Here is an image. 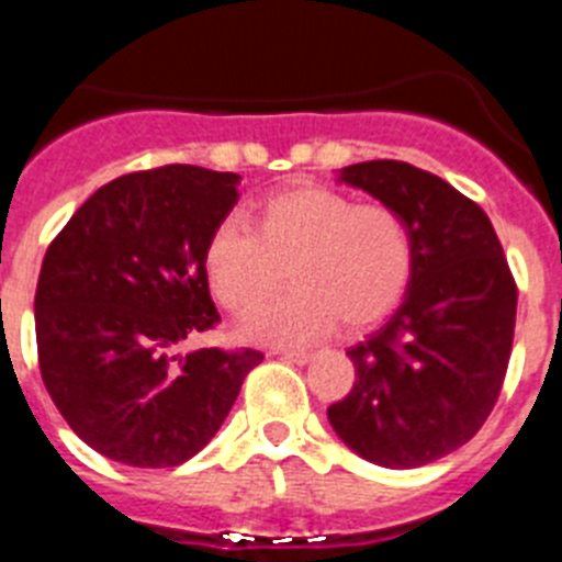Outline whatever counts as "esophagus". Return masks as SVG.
I'll return each mask as SVG.
<instances>
[{
    "label": "esophagus",
    "instance_id": "esophagus-1",
    "mask_svg": "<svg viewBox=\"0 0 562 562\" xmlns=\"http://www.w3.org/2000/svg\"><path fill=\"white\" fill-rule=\"evenodd\" d=\"M278 357L286 362H297V366H306L312 360L310 351H278Z\"/></svg>",
    "mask_w": 562,
    "mask_h": 562
}]
</instances>
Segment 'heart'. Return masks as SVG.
Returning <instances> with one entry per match:
<instances>
[{"label": "heart", "instance_id": "obj_1", "mask_svg": "<svg viewBox=\"0 0 562 562\" xmlns=\"http://www.w3.org/2000/svg\"><path fill=\"white\" fill-rule=\"evenodd\" d=\"M414 231L389 205H357L329 188L276 193L256 231L222 222L205 247L211 290L233 315H250L283 283L296 290L241 324L247 340L301 346L340 321L362 329L389 315L411 286Z\"/></svg>", "mask_w": 562, "mask_h": 562}]
</instances>
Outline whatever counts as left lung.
<instances>
[{
  "instance_id": "8db88e82",
  "label": "left lung",
  "mask_w": 562,
  "mask_h": 562,
  "mask_svg": "<svg viewBox=\"0 0 562 562\" xmlns=\"http://www.w3.org/2000/svg\"><path fill=\"white\" fill-rule=\"evenodd\" d=\"M337 182L394 207L416 267L400 310L346 355L355 385L326 416L342 445L391 470L430 464L473 439L498 402L518 290L493 222L436 173L369 160Z\"/></svg>"
}]
</instances>
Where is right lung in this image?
Returning <instances> with one entry per match:
<instances>
[{
    "label": "right lung",
    "instance_id": "1",
    "mask_svg": "<svg viewBox=\"0 0 562 562\" xmlns=\"http://www.w3.org/2000/svg\"><path fill=\"white\" fill-rule=\"evenodd\" d=\"M241 177L162 166L98 188L47 247L36 286L38 369L92 450L128 467H177L222 428L261 351L173 346L220 312L207 238Z\"/></svg>",
    "mask_w": 562,
    "mask_h": 562
}]
</instances>
